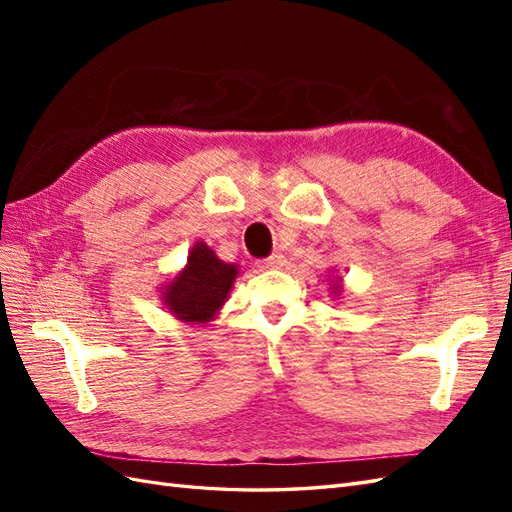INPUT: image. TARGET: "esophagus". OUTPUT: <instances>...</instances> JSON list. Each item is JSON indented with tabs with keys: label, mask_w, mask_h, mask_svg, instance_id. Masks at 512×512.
<instances>
[{
	"label": "esophagus",
	"mask_w": 512,
	"mask_h": 512,
	"mask_svg": "<svg viewBox=\"0 0 512 512\" xmlns=\"http://www.w3.org/2000/svg\"><path fill=\"white\" fill-rule=\"evenodd\" d=\"M284 256L282 254H273V256H269V258H262V260H258L256 262V267L260 269V271H265V269H280L282 265H284Z\"/></svg>",
	"instance_id": "34e87169"
}]
</instances>
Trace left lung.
<instances>
[{
  "mask_svg": "<svg viewBox=\"0 0 512 512\" xmlns=\"http://www.w3.org/2000/svg\"><path fill=\"white\" fill-rule=\"evenodd\" d=\"M339 282H342V277H337L335 284H333V288H331V290H335V294H337V292H342V286H339Z\"/></svg>",
  "mask_w": 512,
  "mask_h": 512,
  "instance_id": "left-lung-1",
  "label": "left lung"
}]
</instances>
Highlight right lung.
<instances>
[{
	"label": "right lung",
	"mask_w": 512,
	"mask_h": 512,
	"mask_svg": "<svg viewBox=\"0 0 512 512\" xmlns=\"http://www.w3.org/2000/svg\"><path fill=\"white\" fill-rule=\"evenodd\" d=\"M239 275L237 265L215 256L211 247L196 241L188 265L166 284L162 299L170 314L183 322L205 324L215 318L228 299V292Z\"/></svg>",
	"instance_id": "add662e5"
}]
</instances>
